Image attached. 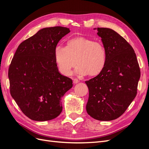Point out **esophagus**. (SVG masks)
Wrapping results in <instances>:
<instances>
[{"mask_svg":"<svg viewBox=\"0 0 149 149\" xmlns=\"http://www.w3.org/2000/svg\"><path fill=\"white\" fill-rule=\"evenodd\" d=\"M79 83V81L78 79H73V83L74 84H77Z\"/></svg>","mask_w":149,"mask_h":149,"instance_id":"1","label":"esophagus"}]
</instances>
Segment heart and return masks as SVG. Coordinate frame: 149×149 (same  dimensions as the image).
<instances>
[{"mask_svg":"<svg viewBox=\"0 0 149 149\" xmlns=\"http://www.w3.org/2000/svg\"><path fill=\"white\" fill-rule=\"evenodd\" d=\"M55 59L58 69L64 75H70L78 63L76 74L96 76L104 68L107 52L101 42L78 36L68 40L66 47L58 45L55 48Z\"/></svg>","mask_w":149,"mask_h":149,"instance_id":"1","label":"heart"}]
</instances>
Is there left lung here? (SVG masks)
<instances>
[{"label":"left lung","instance_id":"left-lung-1","mask_svg":"<svg viewBox=\"0 0 149 149\" xmlns=\"http://www.w3.org/2000/svg\"><path fill=\"white\" fill-rule=\"evenodd\" d=\"M97 30L107 60L100 74L85 81L89 89L86 111L94 119L108 121L123 114L136 96L141 70L133 48L123 37L111 29Z\"/></svg>","mask_w":149,"mask_h":149}]
</instances>
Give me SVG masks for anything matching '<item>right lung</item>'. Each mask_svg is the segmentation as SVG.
Masks as SVG:
<instances>
[{"label": "right lung", "mask_w": 149, "mask_h": 149, "mask_svg": "<svg viewBox=\"0 0 149 149\" xmlns=\"http://www.w3.org/2000/svg\"><path fill=\"white\" fill-rule=\"evenodd\" d=\"M70 32L63 26L44 28L22 42L8 68L10 92L22 112L31 120L46 121L62 111L61 97L73 81L60 74L55 48Z\"/></svg>", "instance_id": "obj_1"}]
</instances>
